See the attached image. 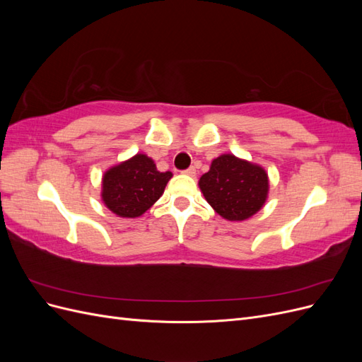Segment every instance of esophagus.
Instances as JSON below:
<instances>
[{"label": "esophagus", "mask_w": 362, "mask_h": 362, "mask_svg": "<svg viewBox=\"0 0 362 362\" xmlns=\"http://www.w3.org/2000/svg\"><path fill=\"white\" fill-rule=\"evenodd\" d=\"M184 173H185V175H190V177H193V175L196 173V169H194V166H190L189 169L184 170Z\"/></svg>", "instance_id": "34e87169"}]
</instances>
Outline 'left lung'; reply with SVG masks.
<instances>
[{"label": "left lung", "mask_w": 362, "mask_h": 362, "mask_svg": "<svg viewBox=\"0 0 362 362\" xmlns=\"http://www.w3.org/2000/svg\"><path fill=\"white\" fill-rule=\"evenodd\" d=\"M199 187L216 213L228 221H245L266 202L269 180L264 169L226 154L211 163Z\"/></svg>", "instance_id": "obj_1"}]
</instances>
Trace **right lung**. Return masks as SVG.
Segmentation results:
<instances>
[{
	"label": "right lung",
	"instance_id": "right-lung-1",
	"mask_svg": "<svg viewBox=\"0 0 362 362\" xmlns=\"http://www.w3.org/2000/svg\"><path fill=\"white\" fill-rule=\"evenodd\" d=\"M170 172H158L144 154L107 170L103 178V201L120 217H139L160 199Z\"/></svg>",
	"mask_w": 362,
	"mask_h": 362
}]
</instances>
